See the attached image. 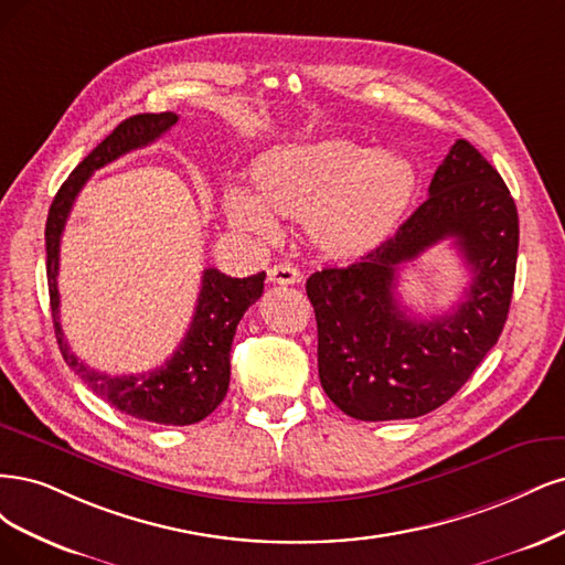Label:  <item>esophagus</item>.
I'll list each match as a JSON object with an SVG mask.
<instances>
[{
    "label": "esophagus",
    "mask_w": 565,
    "mask_h": 565,
    "mask_svg": "<svg viewBox=\"0 0 565 565\" xmlns=\"http://www.w3.org/2000/svg\"><path fill=\"white\" fill-rule=\"evenodd\" d=\"M267 277H269L271 284H298L302 279L300 271L294 265H288V263H279L275 267H269L267 269Z\"/></svg>",
    "instance_id": "obj_1"
}]
</instances>
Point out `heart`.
<instances>
[{
	"label": "heart",
	"mask_w": 565,
	"mask_h": 565,
	"mask_svg": "<svg viewBox=\"0 0 565 565\" xmlns=\"http://www.w3.org/2000/svg\"><path fill=\"white\" fill-rule=\"evenodd\" d=\"M415 183L411 161L352 140H323L267 154L253 171V199L227 192L230 221L275 234L271 213L305 217L312 242L333 256L375 246L404 213Z\"/></svg>",
	"instance_id": "heart-1"
}]
</instances>
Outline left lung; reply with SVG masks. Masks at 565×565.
I'll return each mask as SVG.
<instances>
[{"instance_id": "8db88e82", "label": "left lung", "mask_w": 565, "mask_h": 565, "mask_svg": "<svg viewBox=\"0 0 565 565\" xmlns=\"http://www.w3.org/2000/svg\"><path fill=\"white\" fill-rule=\"evenodd\" d=\"M452 238L470 269L466 298L415 320L395 300V271ZM519 213L500 173L455 140L429 196L390 239L348 267L307 279L319 333V380L331 402L366 423L404 420L446 404L498 342L512 302Z\"/></svg>"}]
</instances>
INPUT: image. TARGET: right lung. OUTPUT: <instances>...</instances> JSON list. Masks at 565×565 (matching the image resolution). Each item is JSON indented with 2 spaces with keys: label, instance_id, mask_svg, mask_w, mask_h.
Here are the masks:
<instances>
[{
  "label": "right lung",
  "instance_id": "obj_1",
  "mask_svg": "<svg viewBox=\"0 0 565 565\" xmlns=\"http://www.w3.org/2000/svg\"><path fill=\"white\" fill-rule=\"evenodd\" d=\"M178 121L175 113L134 115L124 119L98 148L88 152L79 167L67 175L46 217V279L53 329L61 344L63 359L75 371L88 390L98 394L113 408L134 415L138 420L157 425H194L211 415L227 394L230 387V350L246 309L263 296L265 271L234 279L221 269L206 267L202 277V290L194 307L190 329L178 344L173 356L163 366L140 375H105L88 369L84 361L72 354L65 333L61 329V296H58V258L61 236L67 215L77 194L86 185L90 173L103 169L105 163L121 154L145 148L159 136L167 134Z\"/></svg>",
  "mask_w": 565,
  "mask_h": 565
}]
</instances>
